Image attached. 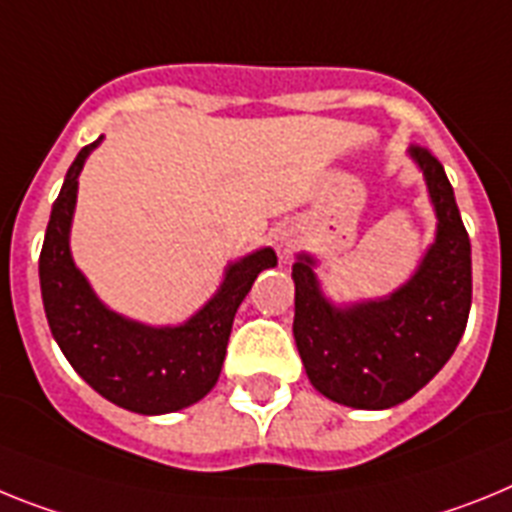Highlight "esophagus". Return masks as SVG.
Wrapping results in <instances>:
<instances>
[{"label":"esophagus","instance_id":"34e87169","mask_svg":"<svg viewBox=\"0 0 512 512\" xmlns=\"http://www.w3.org/2000/svg\"><path fill=\"white\" fill-rule=\"evenodd\" d=\"M296 242H299V237H296V231L293 229H281L278 231V237H275V247H278L281 255H288V252L296 247Z\"/></svg>","mask_w":512,"mask_h":512}]
</instances>
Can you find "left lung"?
<instances>
[{"label":"left lung","instance_id":"obj_1","mask_svg":"<svg viewBox=\"0 0 512 512\" xmlns=\"http://www.w3.org/2000/svg\"><path fill=\"white\" fill-rule=\"evenodd\" d=\"M435 211V239L415 273L381 299L335 304L319 260L293 262V337L311 386L353 410H389L417 394L459 345L471 309V244L443 164L412 146Z\"/></svg>","mask_w":512,"mask_h":512}]
</instances>
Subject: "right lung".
<instances>
[{"label": "right lung", "instance_id": "obj_1", "mask_svg": "<svg viewBox=\"0 0 512 512\" xmlns=\"http://www.w3.org/2000/svg\"><path fill=\"white\" fill-rule=\"evenodd\" d=\"M100 144L102 136L79 151L51 208L38 262L48 327L71 368L108 402L139 415L185 410L216 386L234 314L257 275L275 268L278 257L273 247H260L229 262L216 293L180 324L157 327L113 311L69 247L79 175Z\"/></svg>", "mask_w": 512, "mask_h": 512}]
</instances>
